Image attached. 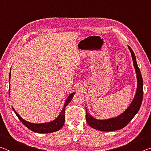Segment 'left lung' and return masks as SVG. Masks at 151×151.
Listing matches in <instances>:
<instances>
[{
    "label": "left lung",
    "mask_w": 151,
    "mask_h": 151,
    "mask_svg": "<svg viewBox=\"0 0 151 151\" xmlns=\"http://www.w3.org/2000/svg\"><path fill=\"white\" fill-rule=\"evenodd\" d=\"M129 48L131 52L132 60H133L135 71L137 78V89L133 101L128 109L123 113L119 116L106 120H98L93 118L90 115L86 109V119L87 123L94 129L101 131H114L121 129L129 123V122L133 119L141 106L143 96V81L139 66L137 65L136 57L131 48L129 46Z\"/></svg>",
    "instance_id": "obj_1"
}]
</instances>
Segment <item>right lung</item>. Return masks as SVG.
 Returning a JSON list of instances; mask_svg holds the SVG:
<instances>
[{
	"instance_id": "add662e5",
	"label": "right lung",
	"mask_w": 151,
	"mask_h": 151,
	"mask_svg": "<svg viewBox=\"0 0 151 151\" xmlns=\"http://www.w3.org/2000/svg\"><path fill=\"white\" fill-rule=\"evenodd\" d=\"M10 78H11V73L9 75V81ZM10 93V92H9ZM75 93H71L69 96H68L67 99L65 101V103L64 104V107L61 111L60 114H59L57 119L54 121H51L50 122H46V123H42V124H34L31 123V122H27L25 121L20 116L17 112L14 111V109L12 108L14 113L16 114V115L18 116V118L19 119L20 121L22 122V123L24 125H25L28 129H29L30 131L35 132H39V133H50V132H53L55 131H57L58 130H60L61 128L63 127L64 124H65V108L66 106L68 105V104L70 103L73 98L74 94Z\"/></svg>"
}]
</instances>
